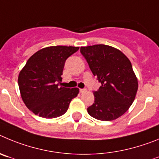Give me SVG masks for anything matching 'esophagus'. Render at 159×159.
<instances>
[{"label": "esophagus", "instance_id": "34e87169", "mask_svg": "<svg viewBox=\"0 0 159 159\" xmlns=\"http://www.w3.org/2000/svg\"><path fill=\"white\" fill-rule=\"evenodd\" d=\"M80 93H85V92H86V89H80Z\"/></svg>", "mask_w": 159, "mask_h": 159}]
</instances>
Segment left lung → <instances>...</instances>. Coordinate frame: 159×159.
I'll return each instance as SVG.
<instances>
[{
    "label": "left lung",
    "instance_id": "obj_1",
    "mask_svg": "<svg viewBox=\"0 0 159 159\" xmlns=\"http://www.w3.org/2000/svg\"><path fill=\"white\" fill-rule=\"evenodd\" d=\"M81 55L101 86L94 91V103L88 113L99 120L110 121L128 111L135 98L138 80L130 60L118 49L104 44L81 47Z\"/></svg>",
    "mask_w": 159,
    "mask_h": 159
}]
</instances>
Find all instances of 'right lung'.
<instances>
[{
	"label": "right lung",
	"instance_id": "obj_1",
	"mask_svg": "<svg viewBox=\"0 0 159 159\" xmlns=\"http://www.w3.org/2000/svg\"><path fill=\"white\" fill-rule=\"evenodd\" d=\"M77 47L55 46L43 48L27 61L20 72L18 85L27 108L43 118L63 115L78 88L59 86L66 60L78 51Z\"/></svg>",
	"mask_w": 159,
	"mask_h": 159
}]
</instances>
